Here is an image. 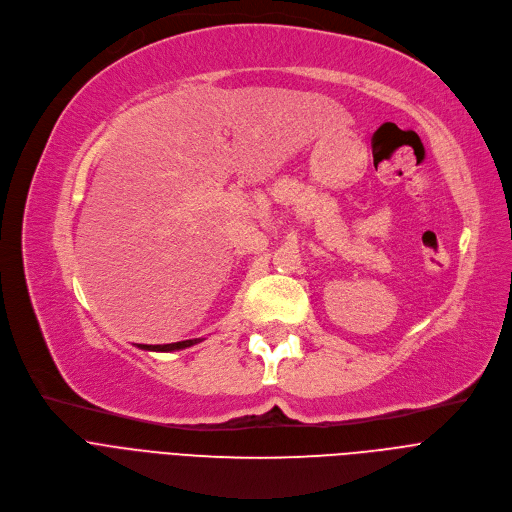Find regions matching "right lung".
<instances>
[{
	"label": "right lung",
	"instance_id": "add662e5",
	"mask_svg": "<svg viewBox=\"0 0 512 512\" xmlns=\"http://www.w3.org/2000/svg\"><path fill=\"white\" fill-rule=\"evenodd\" d=\"M201 342V338L195 340H180V342H172V344H137L143 351H155V353H172V351H182V348H188Z\"/></svg>",
	"mask_w": 512,
	"mask_h": 512
}]
</instances>
